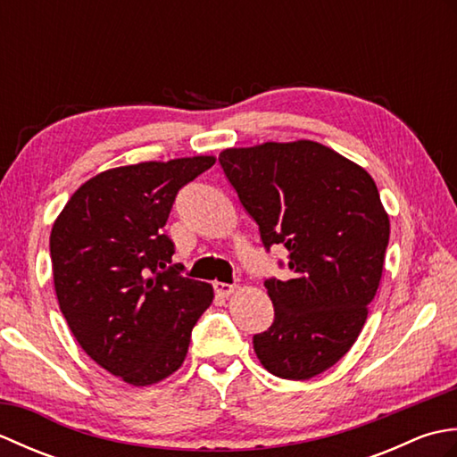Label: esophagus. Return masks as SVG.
<instances>
[{"label": "esophagus", "mask_w": 457, "mask_h": 457, "mask_svg": "<svg viewBox=\"0 0 457 457\" xmlns=\"http://www.w3.org/2000/svg\"><path fill=\"white\" fill-rule=\"evenodd\" d=\"M234 290H236L234 285H228V283H213V293H216V295L221 296V298L229 296L231 293H234Z\"/></svg>", "instance_id": "esophagus-1"}]
</instances>
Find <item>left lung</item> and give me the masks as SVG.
Wrapping results in <instances>:
<instances>
[{
	"label": "left lung",
	"mask_w": 457,
	"mask_h": 457,
	"mask_svg": "<svg viewBox=\"0 0 457 457\" xmlns=\"http://www.w3.org/2000/svg\"><path fill=\"white\" fill-rule=\"evenodd\" d=\"M220 164L263 247H287L293 270L265 278L275 320L253 336L259 361L290 381L316 377L355 344L383 275L391 226L375 180L316 141L226 149Z\"/></svg>",
	"instance_id": "1"
}]
</instances>
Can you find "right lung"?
Listing matches in <instances>:
<instances>
[{"label":"right lung","mask_w":457,"mask_h":457,"mask_svg":"<svg viewBox=\"0 0 457 457\" xmlns=\"http://www.w3.org/2000/svg\"><path fill=\"white\" fill-rule=\"evenodd\" d=\"M213 162L188 157L100 172L53 226L54 290L68 328L96 363L133 386L177 371L212 304L208 283L170 265L174 244L162 228L179 190Z\"/></svg>","instance_id":"right-lung-1"}]
</instances>
